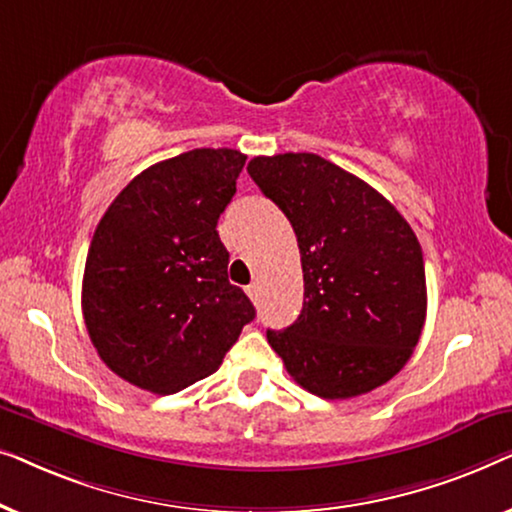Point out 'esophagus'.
Here are the masks:
<instances>
[{
  "label": "esophagus",
  "mask_w": 512,
  "mask_h": 512,
  "mask_svg": "<svg viewBox=\"0 0 512 512\" xmlns=\"http://www.w3.org/2000/svg\"><path fill=\"white\" fill-rule=\"evenodd\" d=\"M258 293H261V289H258V284L251 282V284L247 286V296H249L251 300H258Z\"/></svg>",
  "instance_id": "1"
}]
</instances>
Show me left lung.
<instances>
[{"label":"left lung","mask_w":512,"mask_h":512,"mask_svg":"<svg viewBox=\"0 0 512 512\" xmlns=\"http://www.w3.org/2000/svg\"><path fill=\"white\" fill-rule=\"evenodd\" d=\"M247 172L291 221L303 263L300 317L268 342L300 387L352 398L389 382L417 347L426 275L391 202L317 153L258 156Z\"/></svg>","instance_id":"8db88e82"}]
</instances>
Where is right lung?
<instances>
[{
  "mask_svg": "<svg viewBox=\"0 0 512 512\" xmlns=\"http://www.w3.org/2000/svg\"><path fill=\"white\" fill-rule=\"evenodd\" d=\"M247 156L193 149L137 174L90 242L81 307L100 359L125 382L177 394L212 375L256 317L228 282L216 223Z\"/></svg>",
  "mask_w": 512,
  "mask_h": 512,
  "instance_id": "add662e5",
  "label": "right lung"
}]
</instances>
